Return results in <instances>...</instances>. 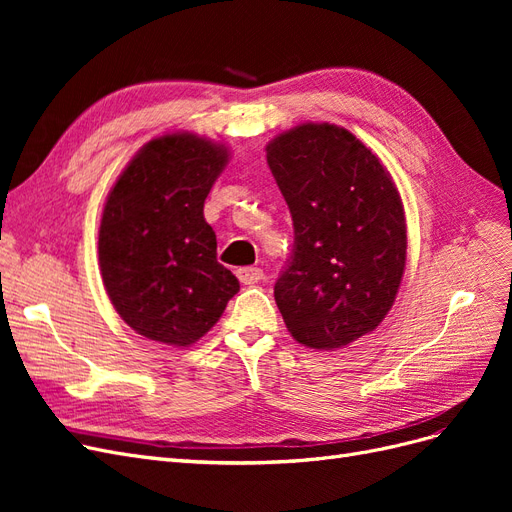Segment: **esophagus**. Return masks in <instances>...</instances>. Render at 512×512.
<instances>
[{"label":"esophagus","instance_id":"esophagus-1","mask_svg":"<svg viewBox=\"0 0 512 512\" xmlns=\"http://www.w3.org/2000/svg\"><path fill=\"white\" fill-rule=\"evenodd\" d=\"M237 277L241 280V284L250 286V284L265 280V271H262L260 267H241V269H237Z\"/></svg>","mask_w":512,"mask_h":512}]
</instances>
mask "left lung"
Wrapping results in <instances>:
<instances>
[{"instance_id": "1", "label": "left lung", "mask_w": 512, "mask_h": 512, "mask_svg": "<svg viewBox=\"0 0 512 512\" xmlns=\"http://www.w3.org/2000/svg\"><path fill=\"white\" fill-rule=\"evenodd\" d=\"M294 245L275 303L299 344L333 350L374 331L406 269V218L389 170L348 130L301 123L267 145Z\"/></svg>"}]
</instances>
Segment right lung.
<instances>
[{
	"label": "right lung",
	"mask_w": 512,
	"mask_h": 512,
	"mask_svg": "<svg viewBox=\"0 0 512 512\" xmlns=\"http://www.w3.org/2000/svg\"><path fill=\"white\" fill-rule=\"evenodd\" d=\"M226 162L224 145L166 134L136 153L106 198L102 282L128 327L153 342H198L239 292L203 215Z\"/></svg>",
	"instance_id": "add662e5"
}]
</instances>
